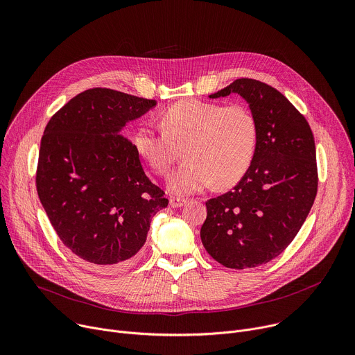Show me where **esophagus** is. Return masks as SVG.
<instances>
[{
  "instance_id": "obj_1",
  "label": "esophagus",
  "mask_w": 355,
  "mask_h": 355,
  "mask_svg": "<svg viewBox=\"0 0 355 355\" xmlns=\"http://www.w3.org/2000/svg\"><path fill=\"white\" fill-rule=\"evenodd\" d=\"M187 202L185 198H180V196H170V207L171 208H180L182 207Z\"/></svg>"
}]
</instances>
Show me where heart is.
<instances>
[{"instance_id":"1","label":"heart","mask_w":355,"mask_h":355,"mask_svg":"<svg viewBox=\"0 0 355 355\" xmlns=\"http://www.w3.org/2000/svg\"><path fill=\"white\" fill-rule=\"evenodd\" d=\"M159 126H139L133 144L160 175L170 173L184 150L187 160L168 181L175 193L198 192L214 182L230 187L241 180L256 156L259 123L243 104L178 101L162 112Z\"/></svg>"}]
</instances>
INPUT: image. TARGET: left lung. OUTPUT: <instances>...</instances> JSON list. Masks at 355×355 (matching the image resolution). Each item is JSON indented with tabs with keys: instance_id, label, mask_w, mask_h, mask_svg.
Wrapping results in <instances>:
<instances>
[{
	"instance_id": "8db88e82",
	"label": "left lung",
	"mask_w": 355,
	"mask_h": 355,
	"mask_svg": "<svg viewBox=\"0 0 355 355\" xmlns=\"http://www.w3.org/2000/svg\"><path fill=\"white\" fill-rule=\"evenodd\" d=\"M240 94L259 123L256 156L236 187L207 200L200 240L227 268L271 261L291 244L318 193L316 147L308 121L274 87L234 80L211 98Z\"/></svg>"
}]
</instances>
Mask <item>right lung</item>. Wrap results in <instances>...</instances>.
<instances>
[{
	"label": "right lung",
	"mask_w": 355,
	"mask_h": 355,
	"mask_svg": "<svg viewBox=\"0 0 355 355\" xmlns=\"http://www.w3.org/2000/svg\"><path fill=\"white\" fill-rule=\"evenodd\" d=\"M155 105V99L89 88L44 128L36 167L39 199L62 243L94 268L129 266L151 218L168 205L121 132Z\"/></svg>",
	"instance_id": "1"
}]
</instances>
